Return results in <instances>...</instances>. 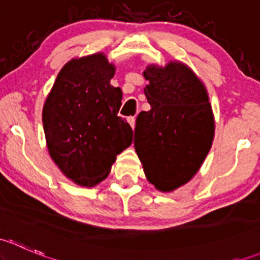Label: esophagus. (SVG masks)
<instances>
[{
	"mask_svg": "<svg viewBox=\"0 0 260 260\" xmlns=\"http://www.w3.org/2000/svg\"><path fill=\"white\" fill-rule=\"evenodd\" d=\"M127 120H128V123H129V124H131V127H132V129H135V127H136V117H128Z\"/></svg>",
	"mask_w": 260,
	"mask_h": 260,
	"instance_id": "1",
	"label": "esophagus"
}]
</instances>
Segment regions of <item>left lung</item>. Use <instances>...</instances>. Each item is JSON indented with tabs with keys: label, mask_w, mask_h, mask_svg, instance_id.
Here are the masks:
<instances>
[{
	"label": "left lung",
	"mask_w": 260,
	"mask_h": 260,
	"mask_svg": "<svg viewBox=\"0 0 260 260\" xmlns=\"http://www.w3.org/2000/svg\"><path fill=\"white\" fill-rule=\"evenodd\" d=\"M148 112L136 120L135 148L147 180L169 192L200 169L214 138V117L204 84L181 62L147 67Z\"/></svg>",
	"instance_id": "obj_1"
}]
</instances>
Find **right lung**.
I'll return each mask as SVG.
<instances>
[{"instance_id": "1", "label": "right lung", "mask_w": 260, "mask_h": 260, "mask_svg": "<svg viewBox=\"0 0 260 260\" xmlns=\"http://www.w3.org/2000/svg\"><path fill=\"white\" fill-rule=\"evenodd\" d=\"M114 70L103 54L72 60L57 74L44 106L50 156L78 185L103 181L115 156L133 141L132 128L118 115L122 90L111 85Z\"/></svg>"}]
</instances>
